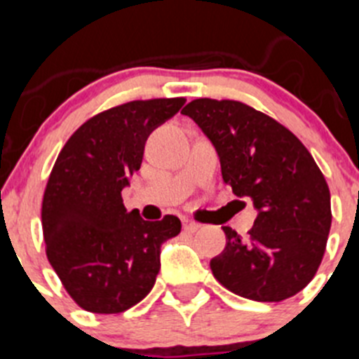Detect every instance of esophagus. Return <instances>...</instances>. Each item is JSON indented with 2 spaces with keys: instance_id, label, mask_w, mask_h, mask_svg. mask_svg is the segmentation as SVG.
I'll use <instances>...</instances> for the list:
<instances>
[{
  "instance_id": "34e87169",
  "label": "esophagus",
  "mask_w": 359,
  "mask_h": 359,
  "mask_svg": "<svg viewBox=\"0 0 359 359\" xmlns=\"http://www.w3.org/2000/svg\"><path fill=\"white\" fill-rule=\"evenodd\" d=\"M199 224L194 223V221H183V230L187 231V233H196V231L199 230Z\"/></svg>"
}]
</instances>
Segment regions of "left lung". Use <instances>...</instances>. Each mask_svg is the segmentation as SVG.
Here are the masks:
<instances>
[{
    "mask_svg": "<svg viewBox=\"0 0 359 359\" xmlns=\"http://www.w3.org/2000/svg\"><path fill=\"white\" fill-rule=\"evenodd\" d=\"M217 151L224 183L248 198V237L223 226L226 246L214 277L255 302H280L313 280L331 230V194L311 152L282 123L237 100L196 98L182 111Z\"/></svg>",
    "mask_w": 359,
    "mask_h": 359,
    "instance_id": "1",
    "label": "left lung"
}]
</instances>
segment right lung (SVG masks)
Masks as SVG:
<instances>
[{"instance_id": "obj_1", "label": "right lung", "mask_w": 359, "mask_h": 359, "mask_svg": "<svg viewBox=\"0 0 359 359\" xmlns=\"http://www.w3.org/2000/svg\"><path fill=\"white\" fill-rule=\"evenodd\" d=\"M185 98L133 100L91 116L69 136L43 198L46 257L69 297L98 315L123 313L147 297L160 248L182 231L176 215L144 221L122 189L140 169L144 147Z\"/></svg>"}]
</instances>
